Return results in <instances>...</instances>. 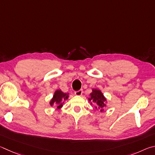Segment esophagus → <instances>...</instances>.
<instances>
[{
  "instance_id": "esophagus-1",
  "label": "esophagus",
  "mask_w": 155,
  "mask_h": 155,
  "mask_svg": "<svg viewBox=\"0 0 155 155\" xmlns=\"http://www.w3.org/2000/svg\"><path fill=\"white\" fill-rule=\"evenodd\" d=\"M82 93H83V91H82V89H81V90H80V91H75V95H77V96H81L82 94Z\"/></svg>"
}]
</instances>
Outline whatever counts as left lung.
<instances>
[{"label":"left lung","mask_w":155,"mask_h":155,"mask_svg":"<svg viewBox=\"0 0 155 155\" xmlns=\"http://www.w3.org/2000/svg\"><path fill=\"white\" fill-rule=\"evenodd\" d=\"M88 100L91 102V105H94L96 110H99L100 112L104 111V107L107 106V100L105 98L102 92L97 88L92 89V93L90 94V98Z\"/></svg>","instance_id":"obj_1"}]
</instances>
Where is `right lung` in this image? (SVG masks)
Masks as SVG:
<instances>
[{"label": "right lung", "mask_w": 155, "mask_h": 155, "mask_svg": "<svg viewBox=\"0 0 155 155\" xmlns=\"http://www.w3.org/2000/svg\"><path fill=\"white\" fill-rule=\"evenodd\" d=\"M69 93H63L61 89H58L55 92H54L53 97L50 99V106H54L55 105V107H56V110L63 106L64 101H66L69 98Z\"/></svg>", "instance_id": "add662e5"}]
</instances>
